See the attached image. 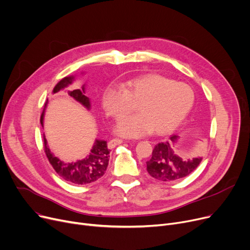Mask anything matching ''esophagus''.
<instances>
[{
	"label": "esophagus",
	"mask_w": 250,
	"mask_h": 250,
	"mask_svg": "<svg viewBox=\"0 0 250 250\" xmlns=\"http://www.w3.org/2000/svg\"><path fill=\"white\" fill-rule=\"evenodd\" d=\"M123 143V140L122 139H119V138H113V139H111L110 141H109V143H108V147L109 148H114L115 146H117V145H120V144H122Z\"/></svg>",
	"instance_id": "esophagus-1"
}]
</instances>
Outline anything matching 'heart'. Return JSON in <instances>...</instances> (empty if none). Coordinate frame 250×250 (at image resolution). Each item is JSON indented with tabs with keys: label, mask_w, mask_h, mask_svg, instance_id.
<instances>
[{
	"label": "heart",
	"mask_w": 250,
	"mask_h": 250,
	"mask_svg": "<svg viewBox=\"0 0 250 250\" xmlns=\"http://www.w3.org/2000/svg\"><path fill=\"white\" fill-rule=\"evenodd\" d=\"M195 94L192 87L156 73H147L121 83H111L103 92L102 105L117 122L136 105L138 114L123 120L117 133L125 137H141L153 132L168 134L177 129L192 110Z\"/></svg>",
	"instance_id": "heart-1"
}]
</instances>
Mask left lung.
<instances>
[{
    "instance_id": "8db88e82",
    "label": "left lung",
    "mask_w": 250,
    "mask_h": 250,
    "mask_svg": "<svg viewBox=\"0 0 250 250\" xmlns=\"http://www.w3.org/2000/svg\"><path fill=\"white\" fill-rule=\"evenodd\" d=\"M177 135H171L167 141L154 146L151 158L146 161L147 171L152 178L163 182H173L186 178L194 171L202 157L185 158L174 151V144L178 141Z\"/></svg>"
}]
</instances>
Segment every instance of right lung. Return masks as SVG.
<instances>
[{"label":"right lung","mask_w":250,"mask_h":250,"mask_svg":"<svg viewBox=\"0 0 250 250\" xmlns=\"http://www.w3.org/2000/svg\"><path fill=\"white\" fill-rule=\"evenodd\" d=\"M75 81V77H65L60 83H58L53 89V94L60 92L61 90L65 89L66 86L72 83ZM67 94L78 101L79 103L85 107L87 110L91 109V102L90 99L84 96V84L82 86V89L67 91ZM47 105V101L44 106L43 112L41 114L40 122L43 126V118H44V112ZM43 143H44V151L49 160L50 165L54 168V170L58 173V175L64 181L68 183H72L76 185H86L91 184L99 180L104 175L108 163H109V153L110 150L108 149L107 141L105 140H99L96 139L93 148L91 149L90 154L83 159L77 160L75 163H64L62 159L53 155L50 151L47 140L45 135L43 134Z\"/></svg>","instance_id":"add662e5"}]
</instances>
